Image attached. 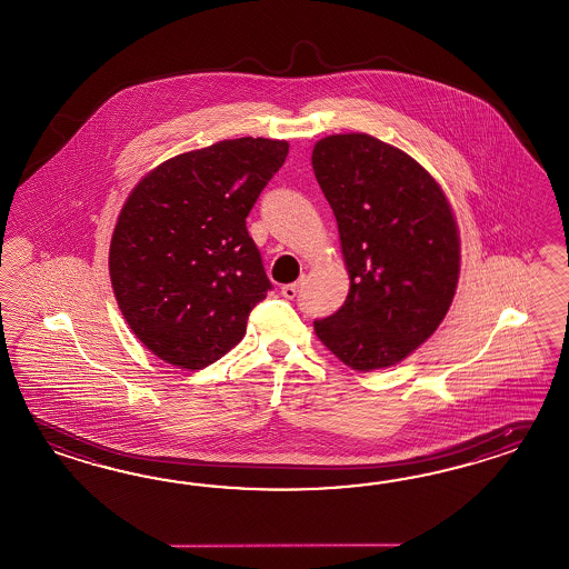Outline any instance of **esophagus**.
<instances>
[{
	"mask_svg": "<svg viewBox=\"0 0 569 569\" xmlns=\"http://www.w3.org/2000/svg\"><path fill=\"white\" fill-rule=\"evenodd\" d=\"M280 292H282V297H287V299H295L297 292H299V284H297V282H295V284H284V287L280 289Z\"/></svg>",
	"mask_w": 569,
	"mask_h": 569,
	"instance_id": "34e87169",
	"label": "esophagus"
}]
</instances>
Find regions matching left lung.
I'll return each mask as SVG.
<instances>
[{"mask_svg":"<svg viewBox=\"0 0 569 569\" xmlns=\"http://www.w3.org/2000/svg\"><path fill=\"white\" fill-rule=\"evenodd\" d=\"M313 173L335 212L350 289L316 335L350 369L400 363L438 330L460 277V234L438 181L369 133L316 142Z\"/></svg>","mask_w":569,"mask_h":569,"instance_id":"8db88e82","label":"left lung"}]
</instances>
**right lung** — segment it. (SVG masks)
<instances>
[{"label":"right lung","mask_w":569,"mask_h":569,"mask_svg":"<svg viewBox=\"0 0 569 569\" xmlns=\"http://www.w3.org/2000/svg\"><path fill=\"white\" fill-rule=\"evenodd\" d=\"M287 154V140H222L161 162L128 196L109 274L131 332L164 363L204 369L246 336L272 289L246 219Z\"/></svg>","instance_id":"1"}]
</instances>
